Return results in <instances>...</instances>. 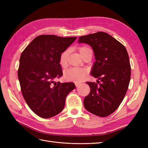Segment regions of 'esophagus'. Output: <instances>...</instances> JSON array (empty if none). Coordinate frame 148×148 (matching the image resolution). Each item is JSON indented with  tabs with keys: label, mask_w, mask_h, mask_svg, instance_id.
<instances>
[{
	"label": "esophagus",
	"mask_w": 148,
	"mask_h": 148,
	"mask_svg": "<svg viewBox=\"0 0 148 148\" xmlns=\"http://www.w3.org/2000/svg\"><path fill=\"white\" fill-rule=\"evenodd\" d=\"M74 84H75V85H76V86L77 87L80 84V83H79V82H75Z\"/></svg>",
	"instance_id": "34e87169"
}]
</instances>
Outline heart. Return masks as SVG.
<instances>
[{"mask_svg":"<svg viewBox=\"0 0 148 148\" xmlns=\"http://www.w3.org/2000/svg\"><path fill=\"white\" fill-rule=\"evenodd\" d=\"M79 52L81 56L87 52L91 50L86 46H82L79 48ZM69 51L66 50L62 53L60 57L59 63L62 68H66L68 65V57H69ZM88 75V71L85 69L73 67L69 69L66 70L64 73V78L67 81H74V82H81Z\"/></svg>","mask_w":148,"mask_h":148,"instance_id":"b5f03b06","label":"heart"}]
</instances>
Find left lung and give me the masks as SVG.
Wrapping results in <instances>:
<instances>
[{
	"instance_id": "8db88e82",
	"label": "left lung",
	"mask_w": 148,
	"mask_h": 148,
	"mask_svg": "<svg viewBox=\"0 0 148 148\" xmlns=\"http://www.w3.org/2000/svg\"><path fill=\"white\" fill-rule=\"evenodd\" d=\"M82 42L93 49L95 62L90 74L101 82H86L90 92L84 106L92 114L106 117L118 109L128 90L131 76L128 53L122 44L103 32L79 37V43Z\"/></svg>"
}]
</instances>
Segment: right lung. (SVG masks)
<instances>
[{
    "label": "right lung",
    "instance_id": "add662e5",
    "mask_svg": "<svg viewBox=\"0 0 148 148\" xmlns=\"http://www.w3.org/2000/svg\"><path fill=\"white\" fill-rule=\"evenodd\" d=\"M76 39L41 35L21 53L18 77L22 95L40 117L49 118L59 114L64 108L66 97L76 88L74 83L55 80L63 75L59 63L61 54Z\"/></svg>",
    "mask_w": 148,
    "mask_h": 148
}]
</instances>
